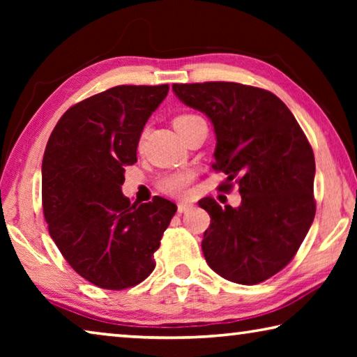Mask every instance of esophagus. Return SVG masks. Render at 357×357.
<instances>
[{
	"label": "esophagus",
	"mask_w": 357,
	"mask_h": 357,
	"mask_svg": "<svg viewBox=\"0 0 357 357\" xmlns=\"http://www.w3.org/2000/svg\"><path fill=\"white\" fill-rule=\"evenodd\" d=\"M192 208V203H187V202H178V213L183 214L185 211H189Z\"/></svg>",
	"instance_id": "esophagus-1"
}]
</instances>
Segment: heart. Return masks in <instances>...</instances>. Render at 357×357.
Here are the masks:
<instances>
[{"instance_id": "obj_1", "label": "heart", "mask_w": 357, "mask_h": 357, "mask_svg": "<svg viewBox=\"0 0 357 357\" xmlns=\"http://www.w3.org/2000/svg\"><path fill=\"white\" fill-rule=\"evenodd\" d=\"M198 119L202 118H198L197 114H190V113L179 114V116L174 118L173 126L176 130H181L187 128L189 124L195 123ZM192 181H193V173L183 170V172H174V173L165 174L157 185H159V190L167 193V195L185 197L187 193H189V187L192 184Z\"/></svg>"}]
</instances>
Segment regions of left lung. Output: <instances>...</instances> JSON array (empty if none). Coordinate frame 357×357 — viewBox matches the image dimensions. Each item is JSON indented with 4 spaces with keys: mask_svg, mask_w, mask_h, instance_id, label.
Instances as JSON below:
<instances>
[{
    "mask_svg": "<svg viewBox=\"0 0 357 357\" xmlns=\"http://www.w3.org/2000/svg\"><path fill=\"white\" fill-rule=\"evenodd\" d=\"M181 102L206 114L215 132L213 168L233 181L241 204H198L209 228L202 249L209 268L241 285H257L291 261L313 222L315 157L288 107L261 88L231 82L173 84Z\"/></svg>",
    "mask_w": 357,
    "mask_h": 357,
    "instance_id": "8db88e82",
    "label": "left lung"
}]
</instances>
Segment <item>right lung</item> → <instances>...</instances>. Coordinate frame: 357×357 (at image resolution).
Wrapping results in <instances>:
<instances>
[{"label":"right lung","mask_w":357,"mask_h":357,"mask_svg":"<svg viewBox=\"0 0 357 357\" xmlns=\"http://www.w3.org/2000/svg\"><path fill=\"white\" fill-rule=\"evenodd\" d=\"M168 84H121L72 105L53 129L42 160L48 233L83 279L105 289L135 287L155 268L154 252L176 213L162 197L132 203L121 192L137 162L144 124Z\"/></svg>","instance_id":"1"}]
</instances>
